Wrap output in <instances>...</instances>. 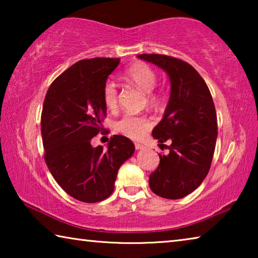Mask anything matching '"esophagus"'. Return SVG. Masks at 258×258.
I'll list each match as a JSON object with an SVG mask.
<instances>
[{
    "mask_svg": "<svg viewBox=\"0 0 258 258\" xmlns=\"http://www.w3.org/2000/svg\"><path fill=\"white\" fill-rule=\"evenodd\" d=\"M134 147H135V149L137 150H141V149H145V146L142 145V143H139V142H135L134 143Z\"/></svg>",
    "mask_w": 258,
    "mask_h": 258,
    "instance_id": "obj_1",
    "label": "esophagus"
}]
</instances>
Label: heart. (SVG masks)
<instances>
[{"label": "heart", "mask_w": 258, "mask_h": 258, "mask_svg": "<svg viewBox=\"0 0 258 258\" xmlns=\"http://www.w3.org/2000/svg\"><path fill=\"white\" fill-rule=\"evenodd\" d=\"M126 81L139 86L143 92H146L147 99L151 104H159L164 100V94L160 91H156L157 73L149 64L142 61H137L126 69L124 73ZM102 99L109 110H115L118 104V89L115 82L108 81L103 85ZM151 121L145 115L135 113H125L116 123V128L121 134L131 139H141L148 130L150 128Z\"/></svg>", "instance_id": "1"}]
</instances>
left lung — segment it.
Instances as JSON below:
<instances>
[{
	"mask_svg": "<svg viewBox=\"0 0 258 258\" xmlns=\"http://www.w3.org/2000/svg\"><path fill=\"white\" fill-rule=\"evenodd\" d=\"M139 58L164 69L171 80L167 108L152 137L161 145L172 143L166 146L168 155L159 154L150 189L159 197L180 199L197 189L211 168L217 138L215 106L204 78L185 61L156 53Z\"/></svg>",
	"mask_w": 258,
	"mask_h": 258,
	"instance_id": "obj_1",
	"label": "left lung"
}]
</instances>
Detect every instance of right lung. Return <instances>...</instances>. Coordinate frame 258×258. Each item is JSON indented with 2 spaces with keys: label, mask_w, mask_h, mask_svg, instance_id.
Returning <instances> with one entry per match:
<instances>
[{
  "label": "right lung",
  "mask_w": 258,
  "mask_h": 258,
  "mask_svg": "<svg viewBox=\"0 0 258 258\" xmlns=\"http://www.w3.org/2000/svg\"><path fill=\"white\" fill-rule=\"evenodd\" d=\"M119 58L84 59L52 82L41 116L44 160L56 183L83 203H99L115 189L118 169L135 150L123 135L110 138L107 149L91 140L102 130L107 107L103 85Z\"/></svg>",
  "instance_id": "add662e5"
}]
</instances>
